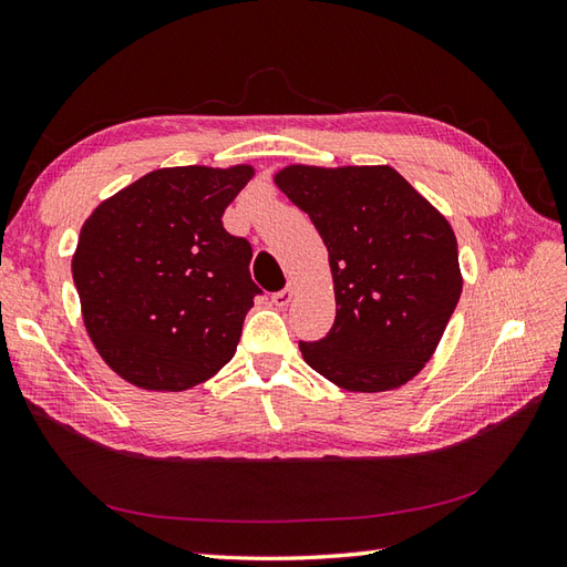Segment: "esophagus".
Returning a JSON list of instances; mask_svg holds the SVG:
<instances>
[{
    "label": "esophagus",
    "instance_id": "obj_1",
    "mask_svg": "<svg viewBox=\"0 0 567 567\" xmlns=\"http://www.w3.org/2000/svg\"><path fill=\"white\" fill-rule=\"evenodd\" d=\"M293 293H296L293 286H286L284 290H279V293L271 296V302L277 305V308H286V305H288L290 300H293Z\"/></svg>",
    "mask_w": 567,
    "mask_h": 567
}]
</instances>
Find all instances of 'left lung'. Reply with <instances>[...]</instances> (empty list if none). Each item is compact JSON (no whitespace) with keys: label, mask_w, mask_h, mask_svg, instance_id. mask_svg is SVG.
<instances>
[{"label":"left lung","mask_w":567,"mask_h":567,"mask_svg":"<svg viewBox=\"0 0 567 567\" xmlns=\"http://www.w3.org/2000/svg\"><path fill=\"white\" fill-rule=\"evenodd\" d=\"M274 183L324 240L336 319L302 360L355 393L393 391L432 360L461 300L449 219L391 169L288 164Z\"/></svg>","instance_id":"1"}]
</instances>
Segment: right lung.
<instances>
[{
	"label": "right lung",
	"mask_w": 567,
	"mask_h": 567,
	"mask_svg": "<svg viewBox=\"0 0 567 567\" xmlns=\"http://www.w3.org/2000/svg\"><path fill=\"white\" fill-rule=\"evenodd\" d=\"M255 166H166L85 219L71 271L100 358L145 391H186L234 358L259 288L224 209Z\"/></svg>",
	"instance_id": "obj_1"
}]
</instances>
